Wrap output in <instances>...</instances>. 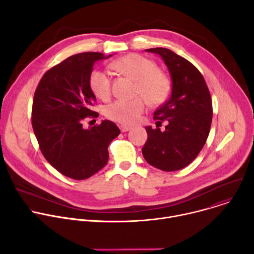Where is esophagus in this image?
Segmentation results:
<instances>
[{"instance_id":"esophagus-1","label":"esophagus","mask_w":254,"mask_h":254,"mask_svg":"<svg viewBox=\"0 0 254 254\" xmlns=\"http://www.w3.org/2000/svg\"><path fill=\"white\" fill-rule=\"evenodd\" d=\"M120 128H121L122 132H126V131H128L131 127H127V126H120Z\"/></svg>"}]
</instances>
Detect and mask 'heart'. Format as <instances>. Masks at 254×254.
I'll list each match as a JSON object with an SVG mask.
<instances>
[{
    "mask_svg": "<svg viewBox=\"0 0 254 254\" xmlns=\"http://www.w3.org/2000/svg\"><path fill=\"white\" fill-rule=\"evenodd\" d=\"M112 67L133 79L135 94L143 96L149 103L161 104L168 98L171 91L170 80L158 71V66L154 61L138 54H127L113 62ZM89 85L94 95L100 99H106L111 95L112 81L104 71H92ZM143 98L137 96L130 100H116L106 107L105 115L117 123L132 125L146 108L147 102Z\"/></svg>",
    "mask_w": 254,
    "mask_h": 254,
    "instance_id": "1",
    "label": "heart"
}]
</instances>
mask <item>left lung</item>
Returning a JSON list of instances; mask_svg holds the SVG:
<instances>
[{
  "instance_id": "left-lung-1",
  "label": "left lung",
  "mask_w": 254,
  "mask_h": 254,
  "mask_svg": "<svg viewBox=\"0 0 254 254\" xmlns=\"http://www.w3.org/2000/svg\"><path fill=\"white\" fill-rule=\"evenodd\" d=\"M167 65L172 78L170 98L154 113V120L167 121L165 130L146 127L148 139L141 149L144 160L166 172L192 163L203 149L212 123V100L200 71L187 59L167 48H151Z\"/></svg>"
}]
</instances>
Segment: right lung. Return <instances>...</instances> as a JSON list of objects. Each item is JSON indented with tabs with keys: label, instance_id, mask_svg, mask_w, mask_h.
<instances>
[{
	"label": "right lung",
	"instance_id": "add662e5",
	"mask_svg": "<svg viewBox=\"0 0 254 254\" xmlns=\"http://www.w3.org/2000/svg\"><path fill=\"white\" fill-rule=\"evenodd\" d=\"M104 57L98 52L72 55L49 69L36 88L32 127L45 159L62 175L85 180L108 161V146L121 130L111 121L84 128L95 95L89 85L93 64Z\"/></svg>",
	"mask_w": 254,
	"mask_h": 254
}]
</instances>
